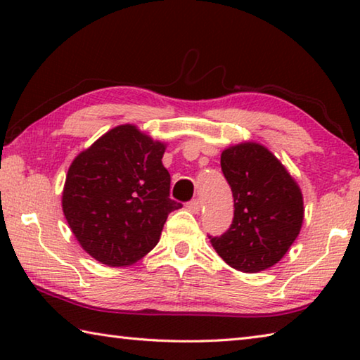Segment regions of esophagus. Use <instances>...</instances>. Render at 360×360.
I'll use <instances>...</instances> for the list:
<instances>
[{"mask_svg": "<svg viewBox=\"0 0 360 360\" xmlns=\"http://www.w3.org/2000/svg\"><path fill=\"white\" fill-rule=\"evenodd\" d=\"M200 208H202V202H200L198 198H193L192 202L187 203V210L193 212V214H197V212L200 211Z\"/></svg>", "mask_w": 360, "mask_h": 360, "instance_id": "esophagus-1", "label": "esophagus"}]
</instances>
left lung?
<instances>
[{
	"instance_id": "left-lung-1",
	"label": "left lung",
	"mask_w": 360,
	"mask_h": 360,
	"mask_svg": "<svg viewBox=\"0 0 360 360\" xmlns=\"http://www.w3.org/2000/svg\"><path fill=\"white\" fill-rule=\"evenodd\" d=\"M221 168L233 193V221L212 248L230 266L257 273L278 264L300 233L303 197L283 163L257 143L225 149Z\"/></svg>"
}]
</instances>
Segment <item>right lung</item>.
<instances>
[{"instance_id": "right-lung-1", "label": "right lung", "mask_w": 360, "mask_h": 360, "mask_svg": "<svg viewBox=\"0 0 360 360\" xmlns=\"http://www.w3.org/2000/svg\"><path fill=\"white\" fill-rule=\"evenodd\" d=\"M165 144L119 125L82 150L66 174L62 206L79 245L108 266L143 259L181 203L169 198Z\"/></svg>"}]
</instances>
